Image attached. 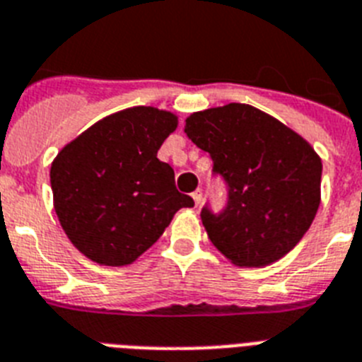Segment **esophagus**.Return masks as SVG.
Masks as SVG:
<instances>
[{"label": "esophagus", "instance_id": "1", "mask_svg": "<svg viewBox=\"0 0 362 362\" xmlns=\"http://www.w3.org/2000/svg\"><path fill=\"white\" fill-rule=\"evenodd\" d=\"M193 201H195V206H201V202H202V191L201 189H197L193 191Z\"/></svg>", "mask_w": 362, "mask_h": 362}]
</instances>
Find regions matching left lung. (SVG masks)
<instances>
[{"instance_id":"left-lung-1","label":"left lung","mask_w":362,"mask_h":362,"mask_svg":"<svg viewBox=\"0 0 362 362\" xmlns=\"http://www.w3.org/2000/svg\"><path fill=\"white\" fill-rule=\"evenodd\" d=\"M184 132L210 154L211 175L228 189L219 214L201 211L210 242L242 267L267 266L292 251L320 206L322 160L313 146L247 104L193 113Z\"/></svg>"}]
</instances>
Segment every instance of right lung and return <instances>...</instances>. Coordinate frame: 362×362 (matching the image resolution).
Instances as JSON below:
<instances>
[{
	"instance_id": "obj_1",
	"label": "right lung",
	"mask_w": 362,
	"mask_h": 362,
	"mask_svg": "<svg viewBox=\"0 0 362 362\" xmlns=\"http://www.w3.org/2000/svg\"><path fill=\"white\" fill-rule=\"evenodd\" d=\"M169 111L130 107L98 120L52 163L59 223L78 251L104 266H126L158 242L173 216L195 202L158 160L176 130Z\"/></svg>"
}]
</instances>
